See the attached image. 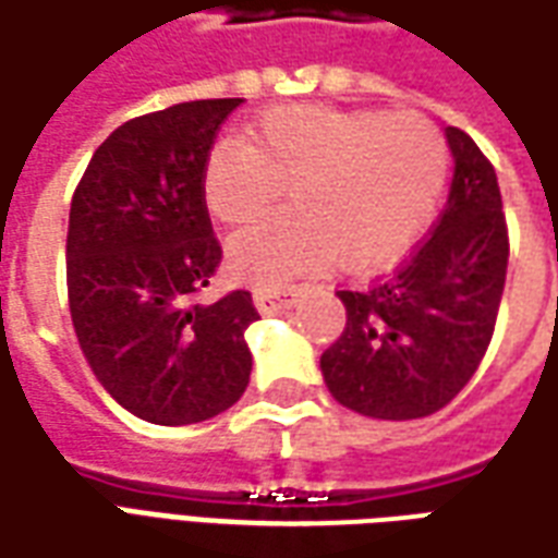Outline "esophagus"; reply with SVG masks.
Masks as SVG:
<instances>
[{
  "label": "esophagus",
  "instance_id": "obj_1",
  "mask_svg": "<svg viewBox=\"0 0 558 558\" xmlns=\"http://www.w3.org/2000/svg\"><path fill=\"white\" fill-rule=\"evenodd\" d=\"M253 305L259 314H280V311H290L295 305V292H271L259 290L253 292Z\"/></svg>",
  "mask_w": 558,
  "mask_h": 558
}]
</instances>
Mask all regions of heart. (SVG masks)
<instances>
[{
  "mask_svg": "<svg viewBox=\"0 0 558 558\" xmlns=\"http://www.w3.org/2000/svg\"><path fill=\"white\" fill-rule=\"evenodd\" d=\"M447 181V144L420 114L295 105L268 111L251 142L208 154L202 193L226 226L266 217L290 186L295 208L239 232L232 278L283 290L307 271L341 263L380 271L414 247Z\"/></svg>",
  "mask_w": 558,
  "mask_h": 558,
  "instance_id": "1",
  "label": "heart"
}]
</instances>
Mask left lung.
<instances>
[{
    "mask_svg": "<svg viewBox=\"0 0 558 558\" xmlns=\"http://www.w3.org/2000/svg\"><path fill=\"white\" fill-rule=\"evenodd\" d=\"M453 181L447 208L414 256L387 280L341 290V338L319 356L338 404L372 420L441 411L477 372L508 275L498 178L481 147L447 126Z\"/></svg>",
    "mask_w": 558,
    "mask_h": 558,
    "instance_id": "1",
    "label": "left lung"
}]
</instances>
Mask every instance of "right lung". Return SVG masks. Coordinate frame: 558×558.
Listing matches in <instances>:
<instances>
[{
    "instance_id": "obj_1",
    "label": "right lung",
    "mask_w": 558,
    "mask_h": 558,
    "mask_svg": "<svg viewBox=\"0 0 558 558\" xmlns=\"http://www.w3.org/2000/svg\"><path fill=\"white\" fill-rule=\"evenodd\" d=\"M241 99H198L117 126L72 198L65 278L77 344L111 399L157 426L223 414L251 384V292L193 295L220 266L202 174Z\"/></svg>"
}]
</instances>
